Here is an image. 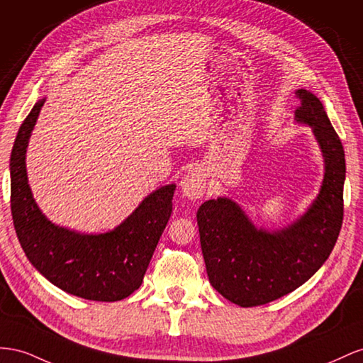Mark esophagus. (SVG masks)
<instances>
[{"instance_id":"esophagus-1","label":"esophagus","mask_w":363,"mask_h":363,"mask_svg":"<svg viewBox=\"0 0 363 363\" xmlns=\"http://www.w3.org/2000/svg\"><path fill=\"white\" fill-rule=\"evenodd\" d=\"M182 194L187 199H201L206 190V178L202 169H193L187 174H184L181 181Z\"/></svg>"}]
</instances>
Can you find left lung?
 <instances>
[{
  "instance_id": "8db88e82",
  "label": "left lung",
  "mask_w": 363,
  "mask_h": 363,
  "mask_svg": "<svg viewBox=\"0 0 363 363\" xmlns=\"http://www.w3.org/2000/svg\"><path fill=\"white\" fill-rule=\"evenodd\" d=\"M298 123L308 124L325 172L308 210L283 230L257 228L234 201L203 202L198 217L201 247L211 286L240 307L267 304L304 284L333 251L344 219L345 153L323 103L298 89Z\"/></svg>"
}]
</instances>
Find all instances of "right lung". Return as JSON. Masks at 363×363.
<instances>
[{"label":"right lung","instance_id":"obj_1","mask_svg":"<svg viewBox=\"0 0 363 363\" xmlns=\"http://www.w3.org/2000/svg\"><path fill=\"white\" fill-rule=\"evenodd\" d=\"M45 99L21 124L10 155V208L18 240L38 271L67 294L91 301H120L141 286L172 214L176 185L150 193L116 230L80 234L51 223L27 181L26 152Z\"/></svg>","mask_w":363,"mask_h":363}]
</instances>
